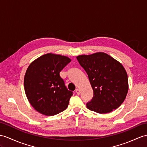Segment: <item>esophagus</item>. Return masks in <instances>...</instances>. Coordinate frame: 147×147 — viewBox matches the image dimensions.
<instances>
[{"label": "esophagus", "mask_w": 147, "mask_h": 147, "mask_svg": "<svg viewBox=\"0 0 147 147\" xmlns=\"http://www.w3.org/2000/svg\"><path fill=\"white\" fill-rule=\"evenodd\" d=\"M76 94H77V95H80V90L78 88H77L76 90Z\"/></svg>", "instance_id": "esophagus-1"}]
</instances>
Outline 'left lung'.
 <instances>
[{
    "mask_svg": "<svg viewBox=\"0 0 147 147\" xmlns=\"http://www.w3.org/2000/svg\"><path fill=\"white\" fill-rule=\"evenodd\" d=\"M77 59L87 72L94 91L87 108L98 113H109L119 108L128 90V76L123 65L103 52L78 55Z\"/></svg>",
    "mask_w": 147,
    "mask_h": 147,
    "instance_id": "obj_1",
    "label": "left lung"
}]
</instances>
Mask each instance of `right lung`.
<instances>
[{"label": "right lung", "mask_w": 147, "mask_h": 147, "mask_svg": "<svg viewBox=\"0 0 147 147\" xmlns=\"http://www.w3.org/2000/svg\"><path fill=\"white\" fill-rule=\"evenodd\" d=\"M71 60L47 53L32 62L24 77V89L28 102L43 115L53 116L65 110L73 92L68 90L60 72Z\"/></svg>", "instance_id": "add662e5"}]
</instances>
